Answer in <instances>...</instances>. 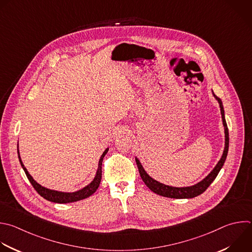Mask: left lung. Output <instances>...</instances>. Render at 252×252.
I'll return each instance as SVG.
<instances>
[{"label":"left lung","instance_id":"left-lung-1","mask_svg":"<svg viewBox=\"0 0 252 252\" xmlns=\"http://www.w3.org/2000/svg\"><path fill=\"white\" fill-rule=\"evenodd\" d=\"M213 95L215 96V98L217 99V101L220 104V114H221V119H222V124L224 126V133H225V146H224V150L222 153V156L220 158V160L218 162L217 166L214 168V170L201 182H199L198 184L191 186V187H184V188H176V187H171V186H167L164 185L162 183H159L157 181H155L154 179H152L143 169V167L141 166L139 160L137 158H135L136 161V165L137 168L140 174V177L142 179V181L145 183V185L155 194H158L160 196L163 197H167V198H173V199H191L194 197H197L199 195H201L202 193H204L208 187L212 184V182L216 179V177L218 176L220 170L221 169V167L225 161L226 155H227V151H228V142H229V138H228V128L226 126V122L224 119V112H223V107H222V103L220 101V98H218L214 93Z\"/></svg>","mask_w":252,"mask_h":252}]
</instances>
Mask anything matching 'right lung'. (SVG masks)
I'll list each match as a JSON object with an SVG mask.
<instances>
[{"label": "right lung", "instance_id": "right-lung-1", "mask_svg": "<svg viewBox=\"0 0 252 252\" xmlns=\"http://www.w3.org/2000/svg\"><path fill=\"white\" fill-rule=\"evenodd\" d=\"M108 149H106L103 153V155L100 158L99 161V168L96 174V177L94 178V180L85 188H83L77 192H73V193H63V192H58V191H53L50 189H46L42 186H40L38 183H36L32 177L30 175V173L28 172L27 168L24 166L21 156H20V152H19V145H18V154H19V159L21 162V165L23 167V169L25 170V173L28 177V179L30 180V182L32 183V187L34 188V190L44 199H46L47 201L53 202V203H59V204H66V203H72V202H76V201H80L85 198H88L89 196H91L92 194H94L97 189L99 188V185L101 183V179H102V162H103V158L105 157V155L107 154Z\"/></svg>", "mask_w": 252, "mask_h": 252}]
</instances>
